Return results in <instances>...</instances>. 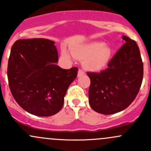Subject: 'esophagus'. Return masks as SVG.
<instances>
[{"mask_svg": "<svg viewBox=\"0 0 151 151\" xmlns=\"http://www.w3.org/2000/svg\"><path fill=\"white\" fill-rule=\"evenodd\" d=\"M85 74V71H83V69H81V68H79L78 70V76L80 77V76H82L83 74Z\"/></svg>", "mask_w": 151, "mask_h": 151, "instance_id": "1", "label": "esophagus"}]
</instances>
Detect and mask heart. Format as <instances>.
Returning a JSON list of instances; mask_svg holds the SVG:
<instances>
[{
    "mask_svg": "<svg viewBox=\"0 0 151 151\" xmlns=\"http://www.w3.org/2000/svg\"><path fill=\"white\" fill-rule=\"evenodd\" d=\"M71 55L77 58L84 59L83 65L87 69L93 71H100L107 65L111 57V50L101 42H93L71 50ZM64 58H69V55L65 50L62 51Z\"/></svg>",
    "mask_w": 151,
    "mask_h": 151,
    "instance_id": "b5f03b06",
    "label": "heart"
}]
</instances>
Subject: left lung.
<instances>
[{
    "mask_svg": "<svg viewBox=\"0 0 151 151\" xmlns=\"http://www.w3.org/2000/svg\"><path fill=\"white\" fill-rule=\"evenodd\" d=\"M123 45L100 72H87L91 80L89 104L96 112L111 115L127 108L136 98L143 78V63L136 42L122 36Z\"/></svg>",
    "mask_w": 151,
    "mask_h": 151,
    "instance_id": "left-lung-1",
    "label": "left lung"
}]
</instances>
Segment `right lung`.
<instances>
[{"instance_id": "obj_1", "label": "right lung", "mask_w": 151, "mask_h": 151, "mask_svg": "<svg viewBox=\"0 0 151 151\" xmlns=\"http://www.w3.org/2000/svg\"><path fill=\"white\" fill-rule=\"evenodd\" d=\"M54 44L46 39H19L11 49V93L22 109L37 116H51L61 109L67 89L77 76V67L63 69L55 64L58 55Z\"/></svg>"}]
</instances>
